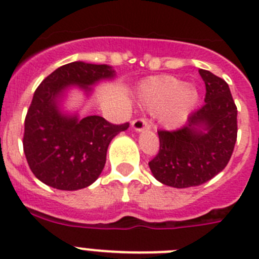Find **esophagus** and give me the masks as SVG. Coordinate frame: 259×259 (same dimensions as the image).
<instances>
[{"label": "esophagus", "mask_w": 259, "mask_h": 259, "mask_svg": "<svg viewBox=\"0 0 259 259\" xmlns=\"http://www.w3.org/2000/svg\"><path fill=\"white\" fill-rule=\"evenodd\" d=\"M150 125L148 123V120L144 118H139V119H135L134 122H132V128H134V131L136 132H141L144 130H148Z\"/></svg>", "instance_id": "1"}]
</instances>
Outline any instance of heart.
Returning <instances> with one entry per match:
<instances>
[{
  "instance_id": "1",
  "label": "heart",
  "mask_w": 259,
  "mask_h": 259,
  "mask_svg": "<svg viewBox=\"0 0 259 259\" xmlns=\"http://www.w3.org/2000/svg\"><path fill=\"white\" fill-rule=\"evenodd\" d=\"M139 97L144 106L157 111L159 123L167 128L184 124L200 100L194 87L168 75L144 80L139 87Z\"/></svg>"
}]
</instances>
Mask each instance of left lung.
<instances>
[{"mask_svg":"<svg viewBox=\"0 0 259 259\" xmlns=\"http://www.w3.org/2000/svg\"><path fill=\"white\" fill-rule=\"evenodd\" d=\"M205 81V105L176 131H158L159 152L149 162L153 176L174 188L206 183L227 166L237 139V107L230 87L210 71H198Z\"/></svg>","mask_w":259,"mask_h":259,"instance_id":"left-lung-1","label":"left lung"}]
</instances>
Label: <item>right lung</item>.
<instances>
[{
  "instance_id": "obj_1",
  "label": "right lung",
  "mask_w": 259,
  "mask_h": 259,
  "mask_svg": "<svg viewBox=\"0 0 259 259\" xmlns=\"http://www.w3.org/2000/svg\"><path fill=\"white\" fill-rule=\"evenodd\" d=\"M115 75L111 66L76 61L61 66L41 81L27 111L23 137L28 166L40 182L61 191H77L101 175L110 141L130 124L65 113L62 101L72 87L89 96L93 87Z\"/></svg>"
}]
</instances>
